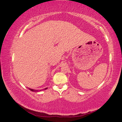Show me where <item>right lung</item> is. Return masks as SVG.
Segmentation results:
<instances>
[{
	"mask_svg": "<svg viewBox=\"0 0 122 122\" xmlns=\"http://www.w3.org/2000/svg\"><path fill=\"white\" fill-rule=\"evenodd\" d=\"M48 88L47 87H46V88H45V89H43V90H46V89H47ZM29 90H31V91H33V92H39V91H42V90H33V89H30V88H29Z\"/></svg>",
	"mask_w": 122,
	"mask_h": 122,
	"instance_id": "obj_1",
	"label": "right lung"
}]
</instances>
